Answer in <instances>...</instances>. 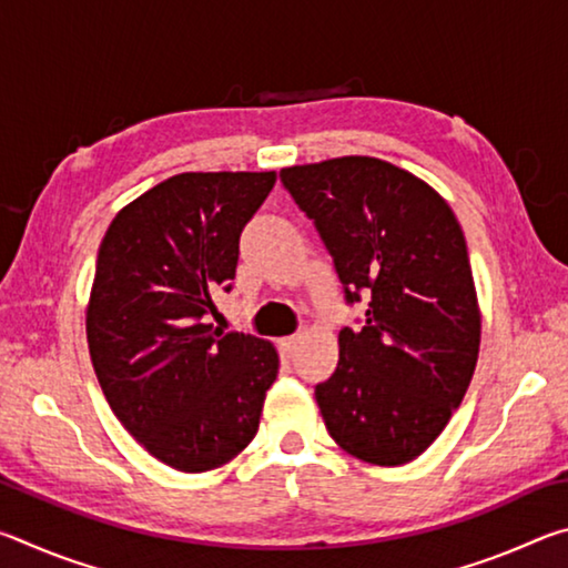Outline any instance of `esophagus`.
Listing matches in <instances>:
<instances>
[{
	"instance_id": "34e87169",
	"label": "esophagus",
	"mask_w": 568,
	"mask_h": 568,
	"mask_svg": "<svg viewBox=\"0 0 568 568\" xmlns=\"http://www.w3.org/2000/svg\"><path fill=\"white\" fill-rule=\"evenodd\" d=\"M301 338H303L301 333H295V335H287V338H281V353H283V355H291V353L295 351V345L301 343Z\"/></svg>"
}]
</instances>
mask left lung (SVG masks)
Returning a JSON list of instances; mask_svg holds the SVG:
<instances>
[{
    "instance_id": "obj_1",
    "label": "left lung",
    "mask_w": 568,
    "mask_h": 568,
    "mask_svg": "<svg viewBox=\"0 0 568 568\" xmlns=\"http://www.w3.org/2000/svg\"><path fill=\"white\" fill-rule=\"evenodd\" d=\"M331 250L361 331L338 333V368L315 386L325 428L373 466L418 458L446 428L476 371L480 307L454 210L393 162L345 155L281 170Z\"/></svg>"
}]
</instances>
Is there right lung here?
I'll return each instance as SVG.
<instances>
[{
	"label": "right lung",
	"instance_id": "obj_1",
	"mask_svg": "<svg viewBox=\"0 0 568 568\" xmlns=\"http://www.w3.org/2000/svg\"><path fill=\"white\" fill-rule=\"evenodd\" d=\"M275 178L180 172L124 205L102 237L84 311L94 373L130 436L185 474L243 454L277 376L271 341L207 323Z\"/></svg>",
	"mask_w": 568,
	"mask_h": 568
}]
</instances>
